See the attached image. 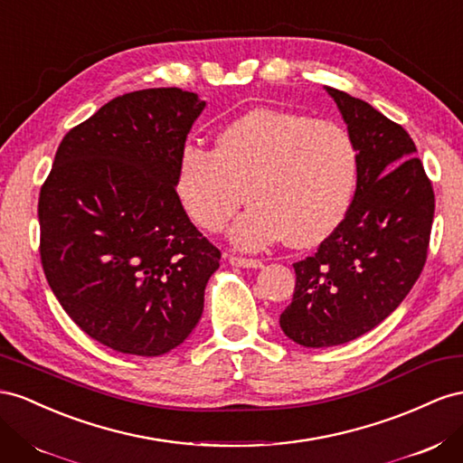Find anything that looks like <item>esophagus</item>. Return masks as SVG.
Wrapping results in <instances>:
<instances>
[{
    "label": "esophagus",
    "instance_id": "1",
    "mask_svg": "<svg viewBox=\"0 0 463 463\" xmlns=\"http://www.w3.org/2000/svg\"><path fill=\"white\" fill-rule=\"evenodd\" d=\"M228 260H230V265L240 267V269H260L262 267V262L259 259H245V257L230 255Z\"/></svg>",
    "mask_w": 463,
    "mask_h": 463
}]
</instances>
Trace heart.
I'll list each match as a JSON object with an SVG mask.
<instances>
[{"instance_id":"b5f03b06","label":"heart","mask_w":463,"mask_h":463,"mask_svg":"<svg viewBox=\"0 0 463 463\" xmlns=\"http://www.w3.org/2000/svg\"><path fill=\"white\" fill-rule=\"evenodd\" d=\"M356 184V147L339 122L259 107L223 127L214 149L189 142L177 157L179 201L206 232L230 230L233 245L260 251L280 240L323 241L345 218Z\"/></svg>"}]
</instances>
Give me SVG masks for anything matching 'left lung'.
I'll use <instances>...</instances> for the list:
<instances>
[{
	"label": "left lung",
	"instance_id": "8db88e82",
	"mask_svg": "<svg viewBox=\"0 0 463 463\" xmlns=\"http://www.w3.org/2000/svg\"><path fill=\"white\" fill-rule=\"evenodd\" d=\"M325 91L356 147V191L317 253L294 262V298L280 327L307 348L354 341L395 311L427 260L434 218L432 184L405 128L366 101Z\"/></svg>",
	"mask_w": 463,
	"mask_h": 463
}]
</instances>
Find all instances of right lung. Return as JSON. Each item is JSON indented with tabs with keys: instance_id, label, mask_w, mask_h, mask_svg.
<instances>
[{
	"instance_id": "obj_1",
	"label": "right lung",
	"mask_w": 463,
	"mask_h": 463,
	"mask_svg": "<svg viewBox=\"0 0 463 463\" xmlns=\"http://www.w3.org/2000/svg\"><path fill=\"white\" fill-rule=\"evenodd\" d=\"M206 101L177 87L112 99L71 128L39 198L41 259L66 314L117 353L161 356L193 333L220 251L175 191Z\"/></svg>"
}]
</instances>
